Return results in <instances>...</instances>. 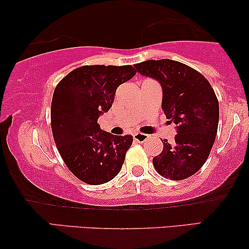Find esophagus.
I'll return each mask as SVG.
<instances>
[{"mask_svg": "<svg viewBox=\"0 0 249 249\" xmlns=\"http://www.w3.org/2000/svg\"><path fill=\"white\" fill-rule=\"evenodd\" d=\"M149 136L146 135V134H142V132H136V134H134V139L136 142H144L148 139Z\"/></svg>", "mask_w": 249, "mask_h": 249, "instance_id": "esophagus-1", "label": "esophagus"}]
</instances>
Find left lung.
<instances>
[{
	"label": "left lung",
	"instance_id": "1",
	"mask_svg": "<svg viewBox=\"0 0 249 249\" xmlns=\"http://www.w3.org/2000/svg\"><path fill=\"white\" fill-rule=\"evenodd\" d=\"M142 76L162 87V110L176 124L175 141L161 139L163 151L153 159L160 175L182 180L202 168L209 158L219 125V102L203 74L169 59L148 60L134 66Z\"/></svg>",
	"mask_w": 249,
	"mask_h": 249
}]
</instances>
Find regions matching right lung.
Masks as SVG:
<instances>
[{
  "label": "right lung",
  "mask_w": 249,
  "mask_h": 249,
  "mask_svg": "<svg viewBox=\"0 0 249 249\" xmlns=\"http://www.w3.org/2000/svg\"><path fill=\"white\" fill-rule=\"evenodd\" d=\"M135 74L132 66H85L57 84L51 105L53 138L81 181L102 185L120 172L132 136L111 135L97 120L110 110L117 88Z\"/></svg>",
  "instance_id": "right-lung-1"
}]
</instances>
